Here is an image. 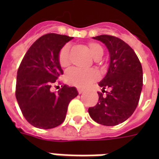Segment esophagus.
Returning <instances> with one entry per match:
<instances>
[{
	"label": "esophagus",
	"mask_w": 159,
	"mask_h": 159,
	"mask_svg": "<svg viewBox=\"0 0 159 159\" xmlns=\"http://www.w3.org/2000/svg\"><path fill=\"white\" fill-rule=\"evenodd\" d=\"M77 91H78L79 94H82V92H85V89H83V88H77Z\"/></svg>",
	"instance_id": "esophagus-1"
}]
</instances>
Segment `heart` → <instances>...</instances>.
I'll list each match as a JSON object with an SVG mask.
<instances>
[{
  "label": "heart",
  "mask_w": 159,
  "mask_h": 159,
  "mask_svg": "<svg viewBox=\"0 0 159 159\" xmlns=\"http://www.w3.org/2000/svg\"><path fill=\"white\" fill-rule=\"evenodd\" d=\"M88 48L95 59L103 55V48L94 42L88 43ZM58 62L61 67H67L70 64L69 46L66 44L61 48L58 53ZM99 78V73L94 69L83 70L73 67L66 72V79L69 83L79 87H86Z\"/></svg>",
  "instance_id": "heart-1"
}]
</instances>
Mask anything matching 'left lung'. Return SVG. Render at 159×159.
I'll use <instances>...</instances> for the list:
<instances>
[{
  "label": "left lung",
  "mask_w": 159,
  "mask_h": 159,
  "mask_svg": "<svg viewBox=\"0 0 159 159\" xmlns=\"http://www.w3.org/2000/svg\"><path fill=\"white\" fill-rule=\"evenodd\" d=\"M104 43L110 54V65L105 77L98 83V103L88 109L90 116L98 124L117 125L129 118L138 106L143 87V69L130 46L115 36L93 37ZM109 89L105 95L104 89Z\"/></svg>",
  "instance_id": "obj_1"
}]
</instances>
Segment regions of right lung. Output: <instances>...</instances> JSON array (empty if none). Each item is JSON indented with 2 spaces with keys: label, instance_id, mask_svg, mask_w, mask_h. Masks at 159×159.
Segmentation results:
<instances>
[{
  "label": "right lung",
  "instance_id": "1",
  "mask_svg": "<svg viewBox=\"0 0 159 159\" xmlns=\"http://www.w3.org/2000/svg\"><path fill=\"white\" fill-rule=\"evenodd\" d=\"M73 37L57 34L41 36L22 59L16 78V97L24 117L36 128L52 129L64 121L69 102L78 95L74 87H51L63 74L58 62L61 48Z\"/></svg>",
  "mask_w": 159,
  "mask_h": 159
}]
</instances>
